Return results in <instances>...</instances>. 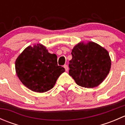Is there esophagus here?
Here are the masks:
<instances>
[{
	"label": "esophagus",
	"instance_id": "esophagus-1",
	"mask_svg": "<svg viewBox=\"0 0 125 125\" xmlns=\"http://www.w3.org/2000/svg\"><path fill=\"white\" fill-rule=\"evenodd\" d=\"M63 67L65 68V70H66V71H68V65H65L63 66Z\"/></svg>",
	"mask_w": 125,
	"mask_h": 125
}]
</instances>
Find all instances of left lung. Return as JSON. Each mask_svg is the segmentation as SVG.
<instances>
[{"mask_svg":"<svg viewBox=\"0 0 125 125\" xmlns=\"http://www.w3.org/2000/svg\"><path fill=\"white\" fill-rule=\"evenodd\" d=\"M69 74L78 85L91 88L100 85L109 74L110 57L108 51L95 43H80L72 50Z\"/></svg>","mask_w":125,"mask_h":125,"instance_id":"left-lung-1","label":"left lung"}]
</instances>
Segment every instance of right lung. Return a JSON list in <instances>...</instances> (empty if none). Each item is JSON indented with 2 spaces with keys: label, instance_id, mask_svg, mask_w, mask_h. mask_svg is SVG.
Masks as SVG:
<instances>
[{
  "label": "right lung",
  "instance_id": "add662e5",
  "mask_svg": "<svg viewBox=\"0 0 125 125\" xmlns=\"http://www.w3.org/2000/svg\"><path fill=\"white\" fill-rule=\"evenodd\" d=\"M18 77L31 91L44 93L54 86L65 70L57 65L55 54H50L40 44L28 46L19 55L15 63Z\"/></svg>",
  "mask_w": 125,
  "mask_h": 125
}]
</instances>
